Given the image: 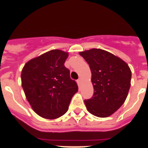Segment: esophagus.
<instances>
[{
  "instance_id": "1",
  "label": "esophagus",
  "mask_w": 148,
  "mask_h": 148,
  "mask_svg": "<svg viewBox=\"0 0 148 148\" xmlns=\"http://www.w3.org/2000/svg\"><path fill=\"white\" fill-rule=\"evenodd\" d=\"M77 82H78V84H79V85H81V84H82V78H78V81H77Z\"/></svg>"
}]
</instances>
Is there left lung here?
<instances>
[{"label":"left lung","mask_w":148,"mask_h":148,"mask_svg":"<svg viewBox=\"0 0 148 148\" xmlns=\"http://www.w3.org/2000/svg\"><path fill=\"white\" fill-rule=\"evenodd\" d=\"M88 63L93 86L92 99L84 100L89 113L106 118L113 115L124 104L131 81V70L118 56L101 49L80 52Z\"/></svg>","instance_id":"8db88e82"}]
</instances>
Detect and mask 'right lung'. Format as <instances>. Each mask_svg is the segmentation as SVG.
<instances>
[{
  "label": "right lung",
  "mask_w": 148,
  "mask_h": 148,
  "mask_svg": "<svg viewBox=\"0 0 148 148\" xmlns=\"http://www.w3.org/2000/svg\"><path fill=\"white\" fill-rule=\"evenodd\" d=\"M67 52L53 49L29 60L21 71V86L31 108L47 119L66 113L78 85L65 67Z\"/></svg>",
  "instance_id": "1"
}]
</instances>
